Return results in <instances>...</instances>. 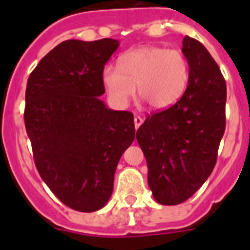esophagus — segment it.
Returning <instances> with one entry per match:
<instances>
[{"mask_svg":"<svg viewBox=\"0 0 250 250\" xmlns=\"http://www.w3.org/2000/svg\"><path fill=\"white\" fill-rule=\"evenodd\" d=\"M133 122H135V128H139V127H140L141 125H143V122H144V119H143V118L141 117H139V115H136V117H135V119H133Z\"/></svg>","mask_w":250,"mask_h":250,"instance_id":"34e87169","label":"esophagus"}]
</instances>
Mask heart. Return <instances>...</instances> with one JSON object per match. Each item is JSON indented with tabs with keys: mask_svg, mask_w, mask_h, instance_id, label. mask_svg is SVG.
<instances>
[{
	"mask_svg": "<svg viewBox=\"0 0 250 250\" xmlns=\"http://www.w3.org/2000/svg\"><path fill=\"white\" fill-rule=\"evenodd\" d=\"M189 80V64L179 49L145 46L127 52L119 67L104 70V83L114 101L125 104L139 90L154 110H165L182 98Z\"/></svg>",
	"mask_w": 250,
	"mask_h": 250,
	"instance_id": "b5f03b06",
	"label": "heart"
}]
</instances>
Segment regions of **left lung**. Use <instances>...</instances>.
Here are the masks:
<instances>
[{"instance_id": "obj_1", "label": "left lung", "mask_w": 250, "mask_h": 250, "mask_svg": "<svg viewBox=\"0 0 250 250\" xmlns=\"http://www.w3.org/2000/svg\"><path fill=\"white\" fill-rule=\"evenodd\" d=\"M182 52L189 64L186 92L137 129L148 164V184L162 205L182 204L213 171L226 128V82L204 45L186 36Z\"/></svg>"}]
</instances>
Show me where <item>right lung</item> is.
<instances>
[{
  "label": "right lung",
  "mask_w": 250,
  "mask_h": 250,
  "mask_svg": "<svg viewBox=\"0 0 250 250\" xmlns=\"http://www.w3.org/2000/svg\"><path fill=\"white\" fill-rule=\"evenodd\" d=\"M118 40H66L31 72L24 125L46 186L78 211L100 210L113 193L114 174L135 139L133 114L107 109L104 67Z\"/></svg>",
  "instance_id": "obj_1"
}]
</instances>
